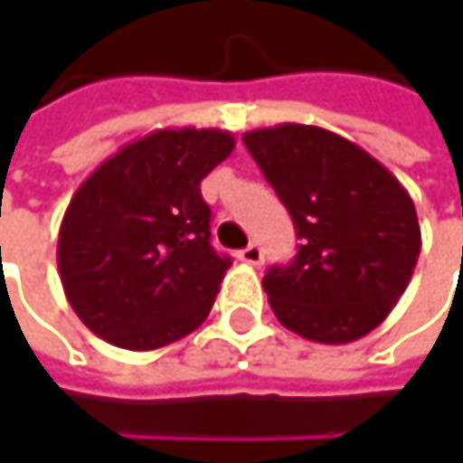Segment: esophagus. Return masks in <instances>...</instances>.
I'll list each match as a JSON object with an SVG mask.
<instances>
[{
    "label": "esophagus",
    "instance_id": "1",
    "mask_svg": "<svg viewBox=\"0 0 463 463\" xmlns=\"http://www.w3.org/2000/svg\"><path fill=\"white\" fill-rule=\"evenodd\" d=\"M246 265H262V249L257 246V243H249L246 249H241V254H238Z\"/></svg>",
    "mask_w": 463,
    "mask_h": 463
}]
</instances>
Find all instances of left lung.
<instances>
[{"label": "left lung", "mask_w": 463, "mask_h": 463, "mask_svg": "<svg viewBox=\"0 0 463 463\" xmlns=\"http://www.w3.org/2000/svg\"><path fill=\"white\" fill-rule=\"evenodd\" d=\"M243 144L300 238L292 265H273L262 281L276 319L326 345L364 337L413 279V198L370 152L319 126L257 128Z\"/></svg>", "instance_id": "obj_1"}]
</instances>
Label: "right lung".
<instances>
[{
	"label": "right lung",
	"instance_id": "1",
	"mask_svg": "<svg viewBox=\"0 0 463 463\" xmlns=\"http://www.w3.org/2000/svg\"><path fill=\"white\" fill-rule=\"evenodd\" d=\"M232 149L222 128H157L77 187L58 231V273L93 335L155 351L203 324L231 257L212 249L201 179Z\"/></svg>",
	"mask_w": 463,
	"mask_h": 463
}]
</instances>
